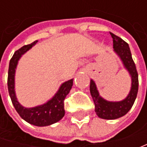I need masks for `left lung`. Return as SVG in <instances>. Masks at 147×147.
<instances>
[{"label":"left lung","instance_id":"obj_1","mask_svg":"<svg viewBox=\"0 0 147 147\" xmlns=\"http://www.w3.org/2000/svg\"><path fill=\"white\" fill-rule=\"evenodd\" d=\"M113 38V47L115 51L121 58L124 67L132 77V88L127 96L122 101L110 102L100 96L93 80L90 82V92L95 104V111L98 117L104 119H115L125 115L132 108L138 92V74L128 44L122 38L110 32Z\"/></svg>","mask_w":147,"mask_h":147}]
</instances>
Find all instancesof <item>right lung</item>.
I'll use <instances>...</instances> for the list:
<instances>
[{"label": "right lung", "instance_id": "right-lung-1", "mask_svg": "<svg viewBox=\"0 0 147 147\" xmlns=\"http://www.w3.org/2000/svg\"><path fill=\"white\" fill-rule=\"evenodd\" d=\"M37 42V41H35L31 44L25 45L14 52L12 58L9 60L7 85L11 101L20 117L31 124L42 127L55 123L64 117L65 99L72 88L73 79L64 82L53 98L46 104L33 108H25L18 102L14 92V73L18 64V60L23 54L25 53L28 50H29Z\"/></svg>", "mask_w": 147, "mask_h": 147}]
</instances>
